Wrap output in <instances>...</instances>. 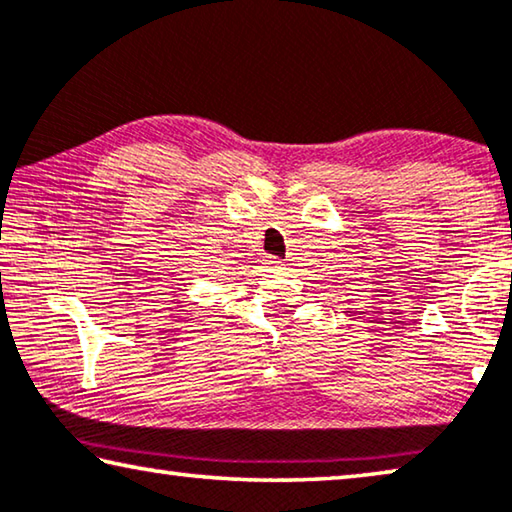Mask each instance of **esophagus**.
<instances>
[{"instance_id":"esophagus-1","label":"esophagus","mask_w":512,"mask_h":512,"mask_svg":"<svg viewBox=\"0 0 512 512\" xmlns=\"http://www.w3.org/2000/svg\"><path fill=\"white\" fill-rule=\"evenodd\" d=\"M264 264H266V269H269V271H280L282 266H285V264H282V259H278V257H266Z\"/></svg>"}]
</instances>
